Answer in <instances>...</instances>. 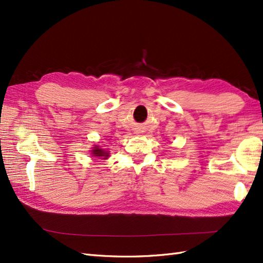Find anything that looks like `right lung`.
<instances>
[{"label": "right lung", "mask_w": 263, "mask_h": 263, "mask_svg": "<svg viewBox=\"0 0 263 263\" xmlns=\"http://www.w3.org/2000/svg\"><path fill=\"white\" fill-rule=\"evenodd\" d=\"M92 155L96 156V157H105L104 159H106V157H108V154L105 152L103 149H99L98 147H95V149L92 150Z\"/></svg>", "instance_id": "right-lung-1"}]
</instances>
